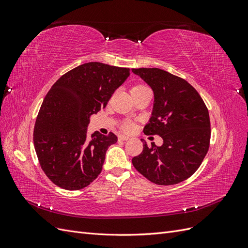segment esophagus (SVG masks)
Returning a JSON list of instances; mask_svg holds the SVG:
<instances>
[{"mask_svg": "<svg viewBox=\"0 0 248 248\" xmlns=\"http://www.w3.org/2000/svg\"><path fill=\"white\" fill-rule=\"evenodd\" d=\"M119 140H129V137L124 136V134H120V136H119Z\"/></svg>", "mask_w": 248, "mask_h": 248, "instance_id": "esophagus-1", "label": "esophagus"}]
</instances>
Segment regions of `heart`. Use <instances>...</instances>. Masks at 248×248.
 <instances>
[{"label": "heart", "instance_id": "heart-1", "mask_svg": "<svg viewBox=\"0 0 248 248\" xmlns=\"http://www.w3.org/2000/svg\"><path fill=\"white\" fill-rule=\"evenodd\" d=\"M148 87L145 86V85H141V84H139V85H136L132 89L131 91H133V90H142V89H147ZM122 128L125 130V131H131L133 129V124L132 122L130 121H124L123 124H122Z\"/></svg>", "mask_w": 248, "mask_h": 248}]
</instances>
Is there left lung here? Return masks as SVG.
<instances>
[{
  "label": "left lung",
  "mask_w": 248,
  "mask_h": 248,
  "mask_svg": "<svg viewBox=\"0 0 248 248\" xmlns=\"http://www.w3.org/2000/svg\"><path fill=\"white\" fill-rule=\"evenodd\" d=\"M132 72L154 93L152 116L145 126L147 136L157 134L163 144L151 147L141 140L142 152L132 158L133 167L157 185H174L192 176L209 150L211 128L204 100L188 81L159 68Z\"/></svg>",
  "instance_id": "left-lung-1"
}]
</instances>
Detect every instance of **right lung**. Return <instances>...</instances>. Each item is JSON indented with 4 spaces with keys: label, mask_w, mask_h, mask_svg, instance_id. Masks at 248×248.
<instances>
[{
    "label": "right lung",
    "mask_w": 248,
    "mask_h": 248,
    "mask_svg": "<svg viewBox=\"0 0 248 248\" xmlns=\"http://www.w3.org/2000/svg\"><path fill=\"white\" fill-rule=\"evenodd\" d=\"M129 74V68L90 62L52 85L37 116L33 138L40 167L52 183L78 190L98 177L108 149L118 138L97 131L89 138L90 117L107 107Z\"/></svg>",
    "instance_id": "1"
}]
</instances>
